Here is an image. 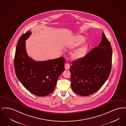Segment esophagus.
I'll return each mask as SVG.
<instances>
[{
	"label": "esophagus",
	"instance_id": "1",
	"mask_svg": "<svg viewBox=\"0 0 126 126\" xmlns=\"http://www.w3.org/2000/svg\"><path fill=\"white\" fill-rule=\"evenodd\" d=\"M70 67V64L67 63H66L65 64V69L66 70H68V69H69Z\"/></svg>",
	"mask_w": 126,
	"mask_h": 126
}]
</instances>
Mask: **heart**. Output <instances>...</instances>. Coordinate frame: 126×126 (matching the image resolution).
I'll use <instances>...</instances> for the list:
<instances>
[{
  "mask_svg": "<svg viewBox=\"0 0 126 126\" xmlns=\"http://www.w3.org/2000/svg\"><path fill=\"white\" fill-rule=\"evenodd\" d=\"M85 40V38L82 36H77L74 40L70 44L69 47L71 48H73L77 46L80 45L83 43ZM88 48V45L86 44H83L78 49L74 51L72 53V56L75 59H79L83 57L86 55Z\"/></svg>",
  "mask_w": 126,
  "mask_h": 126,
  "instance_id": "heart-1",
  "label": "heart"
}]
</instances>
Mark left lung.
Segmentation results:
<instances>
[{
  "mask_svg": "<svg viewBox=\"0 0 126 126\" xmlns=\"http://www.w3.org/2000/svg\"><path fill=\"white\" fill-rule=\"evenodd\" d=\"M112 52L109 40L102 33L101 42L84 58L72 62L70 67L72 90L82 96L98 91L111 71Z\"/></svg>",
  "mask_w": 126,
  "mask_h": 126,
  "instance_id": "1",
  "label": "left lung"
}]
</instances>
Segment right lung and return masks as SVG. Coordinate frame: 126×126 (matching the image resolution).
Listing matches in <instances>:
<instances>
[{
  "mask_svg": "<svg viewBox=\"0 0 126 126\" xmlns=\"http://www.w3.org/2000/svg\"><path fill=\"white\" fill-rule=\"evenodd\" d=\"M28 31L20 37L17 44L14 67L17 77L29 91L38 96L52 93L58 78L64 70L63 57L46 61H36L27 54L25 40L31 35Z\"/></svg>",
  "mask_w": 126,
  "mask_h": 126,
  "instance_id": "right-lung-1",
  "label": "right lung"
}]
</instances>
